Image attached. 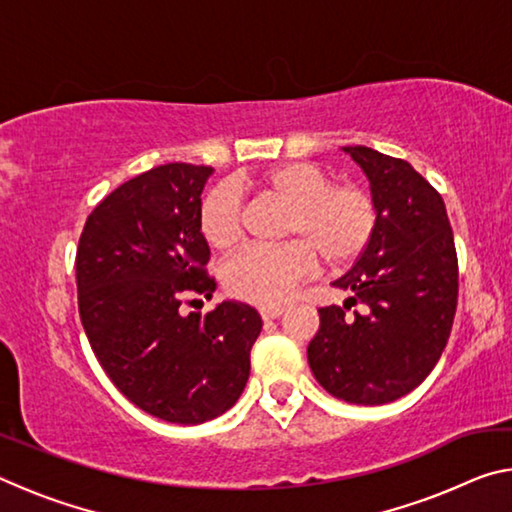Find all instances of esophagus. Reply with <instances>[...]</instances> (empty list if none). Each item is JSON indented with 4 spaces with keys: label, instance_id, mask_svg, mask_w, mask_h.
Instances as JSON below:
<instances>
[{
    "label": "esophagus",
    "instance_id": "34e87169",
    "mask_svg": "<svg viewBox=\"0 0 512 512\" xmlns=\"http://www.w3.org/2000/svg\"><path fill=\"white\" fill-rule=\"evenodd\" d=\"M284 314V307H262L259 309V316L264 320H275Z\"/></svg>",
    "mask_w": 512,
    "mask_h": 512
}]
</instances>
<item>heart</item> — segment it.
<instances>
[{
	"instance_id": "heart-1",
	"label": "heart",
	"mask_w": 512,
	"mask_h": 512,
	"mask_svg": "<svg viewBox=\"0 0 512 512\" xmlns=\"http://www.w3.org/2000/svg\"><path fill=\"white\" fill-rule=\"evenodd\" d=\"M262 187L293 205L280 246H246L223 266L232 296L259 307L282 305L298 284L325 264L345 266L361 257L377 230V203L359 183H332L314 162L296 160L273 167ZM201 230L214 248L230 250L244 232L241 194L232 183L216 185L201 207Z\"/></svg>"
}]
</instances>
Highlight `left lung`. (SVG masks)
Returning <instances> with one entry per match:
<instances>
[{
    "label": "left lung",
    "mask_w": 512,
    "mask_h": 512,
    "mask_svg": "<svg viewBox=\"0 0 512 512\" xmlns=\"http://www.w3.org/2000/svg\"><path fill=\"white\" fill-rule=\"evenodd\" d=\"M343 151L370 180L377 230L332 282L361 309H318L307 359L329 395L375 406L411 393L438 363L456 314L458 262L443 198L409 162L368 146Z\"/></svg>",
    "instance_id": "left-lung-1"
}]
</instances>
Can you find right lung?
Wrapping results in <instances>:
<instances>
[{
	"mask_svg": "<svg viewBox=\"0 0 512 512\" xmlns=\"http://www.w3.org/2000/svg\"><path fill=\"white\" fill-rule=\"evenodd\" d=\"M212 173L171 162L119 185L88 216L76 253L79 314L101 368L135 406L176 424L235 406L262 332L257 311L235 300L180 314L185 298L216 289L201 232Z\"/></svg>",
	"mask_w": 512,
	"mask_h": 512,
	"instance_id": "add662e5",
	"label": "right lung"
}]
</instances>
